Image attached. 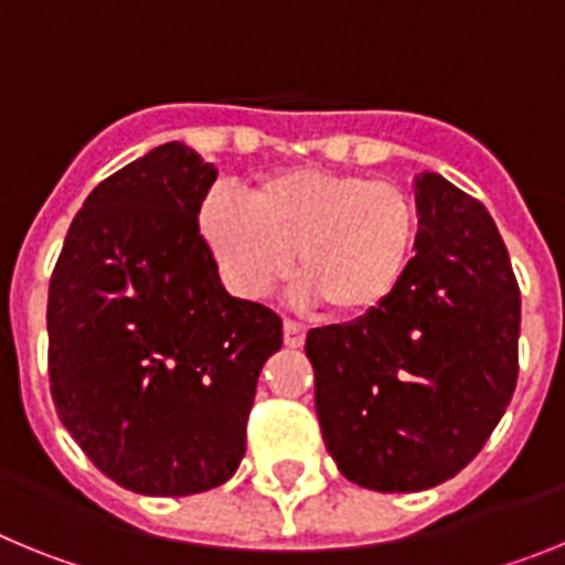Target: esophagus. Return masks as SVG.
<instances>
[{"label":"esophagus","mask_w":565,"mask_h":565,"mask_svg":"<svg viewBox=\"0 0 565 565\" xmlns=\"http://www.w3.org/2000/svg\"><path fill=\"white\" fill-rule=\"evenodd\" d=\"M282 339H286V348H302L306 344V328L286 319V326H282Z\"/></svg>","instance_id":"esophagus-1"}]
</instances>
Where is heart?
I'll list each match as a JSON object with an SVG mask.
<instances>
[{
	"label": "heart",
	"mask_w": 565,
	"mask_h": 565,
	"mask_svg": "<svg viewBox=\"0 0 565 565\" xmlns=\"http://www.w3.org/2000/svg\"><path fill=\"white\" fill-rule=\"evenodd\" d=\"M201 234L237 297L259 299L291 274L333 317L376 313L398 291L418 243L416 198L393 181L322 167L263 174L246 203L212 192Z\"/></svg>",
	"instance_id": "b5f03b06"
}]
</instances>
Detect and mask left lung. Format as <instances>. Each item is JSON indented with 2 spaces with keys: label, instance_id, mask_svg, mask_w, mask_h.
<instances>
[{
  "label": "left lung",
  "instance_id": "obj_1",
  "mask_svg": "<svg viewBox=\"0 0 565 565\" xmlns=\"http://www.w3.org/2000/svg\"><path fill=\"white\" fill-rule=\"evenodd\" d=\"M413 194L416 257L391 302L306 339L328 452L376 492L458 476L518 382L521 291L495 223L438 172L416 174Z\"/></svg>",
  "mask_w": 565,
  "mask_h": 565
}]
</instances>
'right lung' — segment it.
I'll return each instance as SVG.
<instances>
[{"mask_svg":"<svg viewBox=\"0 0 565 565\" xmlns=\"http://www.w3.org/2000/svg\"><path fill=\"white\" fill-rule=\"evenodd\" d=\"M217 169L181 141L87 194L50 277V393L104 476L141 495L221 487L282 319L226 291L198 228Z\"/></svg>","mask_w":565,"mask_h":565,"instance_id":"add662e5","label":"right lung"}]
</instances>
